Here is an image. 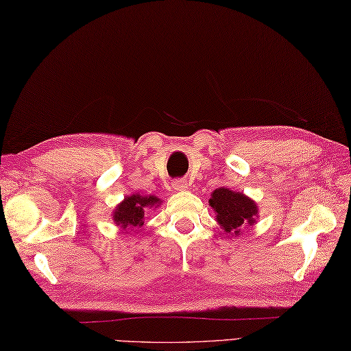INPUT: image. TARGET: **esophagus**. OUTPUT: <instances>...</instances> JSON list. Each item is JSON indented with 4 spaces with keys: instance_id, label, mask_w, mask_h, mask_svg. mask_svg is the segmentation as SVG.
I'll return each mask as SVG.
<instances>
[{
    "instance_id": "1",
    "label": "esophagus",
    "mask_w": 351,
    "mask_h": 351,
    "mask_svg": "<svg viewBox=\"0 0 351 351\" xmlns=\"http://www.w3.org/2000/svg\"><path fill=\"white\" fill-rule=\"evenodd\" d=\"M171 187H173L175 191H185L189 190V182L185 180H176L173 184H171Z\"/></svg>"
}]
</instances>
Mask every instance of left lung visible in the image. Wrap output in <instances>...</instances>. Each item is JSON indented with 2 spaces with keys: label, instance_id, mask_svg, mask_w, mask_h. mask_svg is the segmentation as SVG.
Returning a JSON list of instances; mask_svg holds the SVG:
<instances>
[{
  "label": "left lung",
  "instance_id": "obj_1",
  "mask_svg": "<svg viewBox=\"0 0 351 351\" xmlns=\"http://www.w3.org/2000/svg\"><path fill=\"white\" fill-rule=\"evenodd\" d=\"M210 206L220 228L232 237L240 235L243 228L255 225L259 214L255 200L228 187L215 189L211 193Z\"/></svg>",
  "mask_w": 351,
  "mask_h": 351
}]
</instances>
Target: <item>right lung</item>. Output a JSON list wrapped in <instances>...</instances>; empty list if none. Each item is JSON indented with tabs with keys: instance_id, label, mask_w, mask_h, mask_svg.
Instances as JSON below:
<instances>
[{
	"instance_id": "right-lung-1",
	"label": "right lung",
	"mask_w": 351,
	"mask_h": 351,
	"mask_svg": "<svg viewBox=\"0 0 351 351\" xmlns=\"http://www.w3.org/2000/svg\"><path fill=\"white\" fill-rule=\"evenodd\" d=\"M161 205V199L154 195L143 196L140 193H134L131 196H125L121 204H117L113 211L114 225L122 229L141 228L145 225V215L149 210H155Z\"/></svg>"
}]
</instances>
